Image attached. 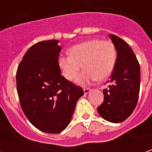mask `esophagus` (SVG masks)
Instances as JSON below:
<instances>
[{
	"label": "esophagus",
	"mask_w": 152,
	"mask_h": 152,
	"mask_svg": "<svg viewBox=\"0 0 152 152\" xmlns=\"http://www.w3.org/2000/svg\"><path fill=\"white\" fill-rule=\"evenodd\" d=\"M91 90H92V89H89V88H85V89H84V93H85V94H88Z\"/></svg>",
	"instance_id": "34e87169"
}]
</instances>
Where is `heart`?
<instances>
[{"label": "heart", "instance_id": "b5f03b06", "mask_svg": "<svg viewBox=\"0 0 152 152\" xmlns=\"http://www.w3.org/2000/svg\"><path fill=\"white\" fill-rule=\"evenodd\" d=\"M116 61V50L112 41L93 39L77 44L69 50V55L59 56L58 64L63 76L76 83L86 86L95 80H103L113 72Z\"/></svg>", "mask_w": 152, "mask_h": 152}]
</instances>
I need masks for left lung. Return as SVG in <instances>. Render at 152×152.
<instances>
[{
	"label": "left lung",
	"mask_w": 152,
	"mask_h": 152,
	"mask_svg": "<svg viewBox=\"0 0 152 152\" xmlns=\"http://www.w3.org/2000/svg\"><path fill=\"white\" fill-rule=\"evenodd\" d=\"M109 37L117 52L111 83L103 89L104 101L97 108L104 120L120 123L126 120L137 105L140 89V66L131 48L113 34Z\"/></svg>",
	"instance_id": "1"
}]
</instances>
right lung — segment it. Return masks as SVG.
<instances>
[{"label": "right lung", "mask_w": 152, "mask_h": 152, "mask_svg": "<svg viewBox=\"0 0 152 152\" xmlns=\"http://www.w3.org/2000/svg\"><path fill=\"white\" fill-rule=\"evenodd\" d=\"M58 40L35 44L25 53L16 73L17 92L25 115L32 125L58 134L70 124L83 89L61 75Z\"/></svg>", "instance_id": "1"}]
</instances>
